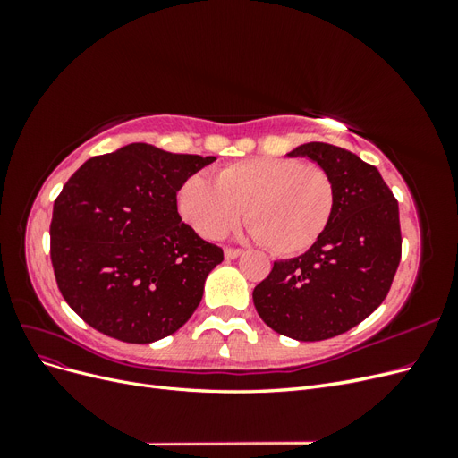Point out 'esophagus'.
<instances>
[{"label":"esophagus","mask_w":458,"mask_h":458,"mask_svg":"<svg viewBox=\"0 0 458 458\" xmlns=\"http://www.w3.org/2000/svg\"><path fill=\"white\" fill-rule=\"evenodd\" d=\"M241 254H242V250H239V248H225V252H224L225 259H237Z\"/></svg>","instance_id":"34e87169"}]
</instances>
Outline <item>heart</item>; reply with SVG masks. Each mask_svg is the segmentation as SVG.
I'll use <instances>...</instances> for the list:
<instances>
[{
	"mask_svg": "<svg viewBox=\"0 0 458 458\" xmlns=\"http://www.w3.org/2000/svg\"><path fill=\"white\" fill-rule=\"evenodd\" d=\"M336 204L332 175L298 158H248L216 172L189 175L177 192V210L204 239L227 233L246 210L248 233L276 256L310 250L323 237Z\"/></svg>",
	"mask_w": 458,
	"mask_h": 458,
	"instance_id": "1",
	"label": "heart"
}]
</instances>
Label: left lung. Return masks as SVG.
<instances>
[{"label": "left lung", "instance_id": "8db88e82", "mask_svg": "<svg viewBox=\"0 0 458 458\" xmlns=\"http://www.w3.org/2000/svg\"><path fill=\"white\" fill-rule=\"evenodd\" d=\"M288 157L310 158L332 175L335 212L306 254L273 263L252 298L263 323L279 335L327 340L384 301L401 259L399 208L380 172L350 150L306 143Z\"/></svg>", "mask_w": 458, "mask_h": 458}]
</instances>
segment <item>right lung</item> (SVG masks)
<instances>
[{
    "label": "right lung",
    "mask_w": 458,
    "mask_h": 458,
    "mask_svg": "<svg viewBox=\"0 0 458 458\" xmlns=\"http://www.w3.org/2000/svg\"><path fill=\"white\" fill-rule=\"evenodd\" d=\"M216 157L131 143L93 157L53 204L51 263L63 298L103 335L150 344L195 313L224 261L177 214V191Z\"/></svg>",
    "instance_id": "add662e5"
}]
</instances>
